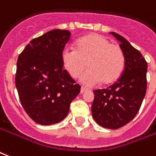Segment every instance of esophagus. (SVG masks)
<instances>
[{
  "label": "esophagus",
  "instance_id": "obj_1",
  "mask_svg": "<svg viewBox=\"0 0 156 156\" xmlns=\"http://www.w3.org/2000/svg\"><path fill=\"white\" fill-rule=\"evenodd\" d=\"M87 89L86 88V87H81V93H85V92H87Z\"/></svg>",
  "mask_w": 156,
  "mask_h": 156
}]
</instances>
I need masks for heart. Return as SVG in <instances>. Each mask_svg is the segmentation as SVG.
Segmentation results:
<instances>
[{"label": "heart", "mask_w": 156, "mask_h": 156, "mask_svg": "<svg viewBox=\"0 0 156 156\" xmlns=\"http://www.w3.org/2000/svg\"><path fill=\"white\" fill-rule=\"evenodd\" d=\"M61 59L73 78H78L87 65L89 69L81 77V82L87 86H94L100 82L103 84L116 82L122 76L126 64L122 48L98 34L80 38L75 44V49L65 47Z\"/></svg>", "instance_id": "1"}]
</instances>
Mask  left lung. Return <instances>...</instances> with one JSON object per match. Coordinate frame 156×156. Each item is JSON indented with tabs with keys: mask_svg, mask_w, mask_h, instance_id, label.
Instances as JSON below:
<instances>
[{
	"mask_svg": "<svg viewBox=\"0 0 156 156\" xmlns=\"http://www.w3.org/2000/svg\"><path fill=\"white\" fill-rule=\"evenodd\" d=\"M111 34L121 42L120 47L126 58L125 69L113 84L93 91L92 114L98 125L115 130L129 123L139 112L146 93L147 63L124 37L115 32Z\"/></svg>",
	"mask_w": 156,
	"mask_h": 156,
	"instance_id": "obj_1",
	"label": "left lung"
}]
</instances>
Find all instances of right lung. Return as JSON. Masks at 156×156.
Listing matches in <instances>:
<instances>
[{
  "instance_id": "add662e5",
  "label": "right lung",
  "mask_w": 156,
  "mask_h": 156,
  "mask_svg": "<svg viewBox=\"0 0 156 156\" xmlns=\"http://www.w3.org/2000/svg\"><path fill=\"white\" fill-rule=\"evenodd\" d=\"M71 33L53 30L31 40L17 59L16 86L25 112L34 122L53 125L67 116L71 101L80 93L62 63Z\"/></svg>"
}]
</instances>
